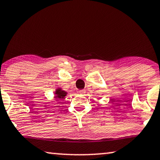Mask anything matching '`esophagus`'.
I'll return each mask as SVG.
<instances>
[{
	"label": "esophagus",
	"instance_id": "obj_1",
	"mask_svg": "<svg viewBox=\"0 0 160 160\" xmlns=\"http://www.w3.org/2000/svg\"><path fill=\"white\" fill-rule=\"evenodd\" d=\"M85 93H86V92H85L84 90H80L79 91V94H84Z\"/></svg>",
	"mask_w": 160,
	"mask_h": 160
}]
</instances>
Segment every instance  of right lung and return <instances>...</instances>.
Here are the masks:
<instances>
[{"mask_svg": "<svg viewBox=\"0 0 160 160\" xmlns=\"http://www.w3.org/2000/svg\"><path fill=\"white\" fill-rule=\"evenodd\" d=\"M56 99H63L66 95V92L64 91H62L61 88H58L56 91Z\"/></svg>", "mask_w": 160, "mask_h": 160, "instance_id": "right-lung-1", "label": "right lung"}]
</instances>
